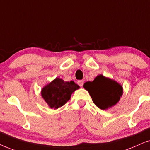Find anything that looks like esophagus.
Masks as SVG:
<instances>
[{
    "mask_svg": "<svg viewBox=\"0 0 150 150\" xmlns=\"http://www.w3.org/2000/svg\"><path fill=\"white\" fill-rule=\"evenodd\" d=\"M84 80H79L77 81V84H78V85L79 86H83V84H84Z\"/></svg>",
    "mask_w": 150,
    "mask_h": 150,
    "instance_id": "1",
    "label": "esophagus"
}]
</instances>
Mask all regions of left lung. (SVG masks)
<instances>
[{
    "mask_svg": "<svg viewBox=\"0 0 150 150\" xmlns=\"http://www.w3.org/2000/svg\"><path fill=\"white\" fill-rule=\"evenodd\" d=\"M93 103L102 110L116 105L123 93L122 86L113 79L99 75L93 81L84 83Z\"/></svg>",
    "mask_w": 150,
    "mask_h": 150,
    "instance_id": "obj_1",
    "label": "left lung"
}]
</instances>
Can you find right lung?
<instances>
[{"label":"right lung","instance_id":"1","mask_svg":"<svg viewBox=\"0 0 150 150\" xmlns=\"http://www.w3.org/2000/svg\"><path fill=\"white\" fill-rule=\"evenodd\" d=\"M79 88L73 81H64L57 77L41 89V96L51 109L61 107L70 100L71 94Z\"/></svg>","mask_w":150,"mask_h":150}]
</instances>
